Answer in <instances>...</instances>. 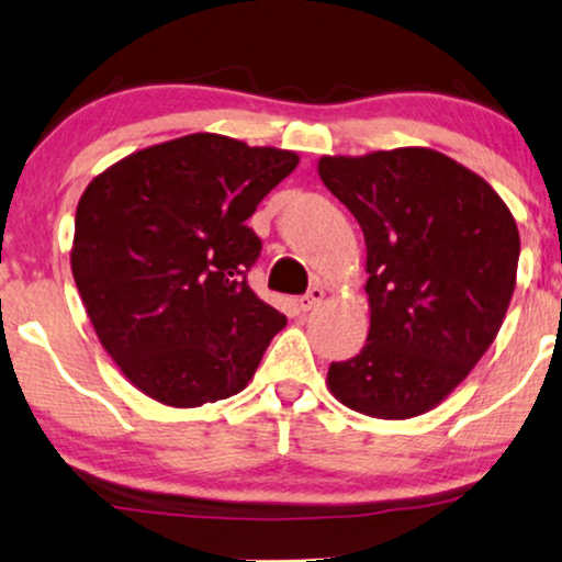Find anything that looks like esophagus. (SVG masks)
Returning a JSON list of instances; mask_svg holds the SVG:
<instances>
[{"label": "esophagus", "instance_id": "34e87169", "mask_svg": "<svg viewBox=\"0 0 562 562\" xmlns=\"http://www.w3.org/2000/svg\"><path fill=\"white\" fill-rule=\"evenodd\" d=\"M325 296H327L325 289L312 286L302 299H299V306H302V312H312V310H317L322 302H325Z\"/></svg>", "mask_w": 562, "mask_h": 562}]
</instances>
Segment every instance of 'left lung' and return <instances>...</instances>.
Listing matches in <instances>:
<instances>
[{
	"mask_svg": "<svg viewBox=\"0 0 562 562\" xmlns=\"http://www.w3.org/2000/svg\"><path fill=\"white\" fill-rule=\"evenodd\" d=\"M317 173L363 229L371 310L363 350L329 366V394L368 417H419L496 340L517 222L488 181L432 148L322 156Z\"/></svg>",
	"mask_w": 562,
	"mask_h": 562,
	"instance_id": "8db88e82",
	"label": "left lung"
}]
</instances>
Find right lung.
<instances>
[{
	"mask_svg": "<svg viewBox=\"0 0 562 562\" xmlns=\"http://www.w3.org/2000/svg\"><path fill=\"white\" fill-rule=\"evenodd\" d=\"M299 166L294 150L194 133L135 150L89 181L71 271L91 327L145 396L194 409L248 386L286 317L252 294L245 225Z\"/></svg>",
	"mask_w": 562,
	"mask_h": 562,
	"instance_id": "add662e5",
	"label": "right lung"
}]
</instances>
